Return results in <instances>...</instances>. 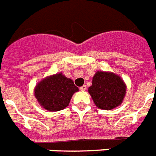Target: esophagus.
I'll use <instances>...</instances> for the list:
<instances>
[{
    "label": "esophagus",
    "mask_w": 156,
    "mask_h": 156,
    "mask_svg": "<svg viewBox=\"0 0 156 156\" xmlns=\"http://www.w3.org/2000/svg\"><path fill=\"white\" fill-rule=\"evenodd\" d=\"M80 90H87V86H86V85L82 86V87H80Z\"/></svg>",
    "instance_id": "esophagus-1"
}]
</instances>
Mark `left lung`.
Returning a JSON list of instances; mask_svg holds the SVG:
<instances>
[{
    "label": "left lung",
    "instance_id": "obj_1",
    "mask_svg": "<svg viewBox=\"0 0 156 156\" xmlns=\"http://www.w3.org/2000/svg\"><path fill=\"white\" fill-rule=\"evenodd\" d=\"M95 106L111 110L122 104L126 94V84L121 76L108 71H97L88 88Z\"/></svg>",
    "mask_w": 156,
    "mask_h": 156
}]
</instances>
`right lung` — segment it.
<instances>
[{
    "mask_svg": "<svg viewBox=\"0 0 156 156\" xmlns=\"http://www.w3.org/2000/svg\"><path fill=\"white\" fill-rule=\"evenodd\" d=\"M78 91L73 81L63 73L47 76L35 85L34 95L43 108L49 112L63 110L69 106L73 95Z\"/></svg>",
    "mask_w": 156,
    "mask_h": 156,
    "instance_id": "obj_1",
    "label": "right lung"
}]
</instances>
